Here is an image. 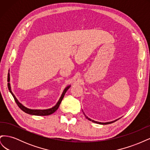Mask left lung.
I'll use <instances>...</instances> for the list:
<instances>
[{
	"mask_svg": "<svg viewBox=\"0 0 150 150\" xmlns=\"http://www.w3.org/2000/svg\"><path fill=\"white\" fill-rule=\"evenodd\" d=\"M86 118H87L88 120H89V121H92V122H96V123H98V124H101V125H108V124H110V123H112V122H115V121H112V122H105V123H104V122H97V121H93V120H91V119H89V118H88V117L86 116Z\"/></svg>",
	"mask_w": 150,
	"mask_h": 150,
	"instance_id": "obj_1",
	"label": "left lung"
}]
</instances>
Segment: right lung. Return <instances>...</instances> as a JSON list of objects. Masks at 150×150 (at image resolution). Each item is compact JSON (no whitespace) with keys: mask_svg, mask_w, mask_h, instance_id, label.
Instances as JSON below:
<instances>
[{"mask_svg":"<svg viewBox=\"0 0 150 150\" xmlns=\"http://www.w3.org/2000/svg\"><path fill=\"white\" fill-rule=\"evenodd\" d=\"M9 80H10L9 75H8L7 82H9ZM7 86H8V90L10 91V92L12 94V96L13 97V99H14V100H15L16 104H17V106L19 107V108L21 109V110L23 111L24 112H25V113H28V114L32 115H35V116H47V115H51V114H52V113H54V112H55L57 110L58 108L59 107L60 104H61V101L62 100L63 98H64V96L65 93H66V91L68 90V89H69L71 87V86H67V87L66 88V89L64 90V91H63V93L62 94V96H61L59 100V101L57 102V103L56 104V105L55 106H54L53 108H52L51 109H48V110H30V109H28V108H25V106H24L21 103H20L19 101H17V99H16V98L15 97L14 95H13V94L12 93L11 90L10 84L8 83Z\"/></svg>","mask_w":150,"mask_h":150,"instance_id":"right-lung-1","label":"right lung"}]
</instances>
